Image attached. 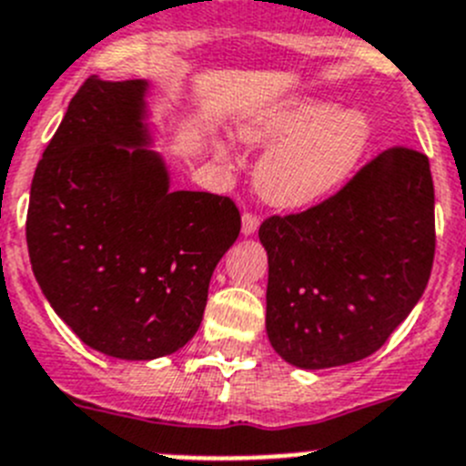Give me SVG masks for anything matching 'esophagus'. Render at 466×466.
<instances>
[{
	"mask_svg": "<svg viewBox=\"0 0 466 466\" xmlns=\"http://www.w3.org/2000/svg\"><path fill=\"white\" fill-rule=\"evenodd\" d=\"M256 230H258V217L256 215H242V236H254Z\"/></svg>",
	"mask_w": 466,
	"mask_h": 466,
	"instance_id": "34e87169",
	"label": "esophagus"
}]
</instances>
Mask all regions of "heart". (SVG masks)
Segmentation results:
<instances>
[{"mask_svg":"<svg viewBox=\"0 0 466 466\" xmlns=\"http://www.w3.org/2000/svg\"><path fill=\"white\" fill-rule=\"evenodd\" d=\"M370 117L321 96H296L256 110L238 125L245 147H268L254 168L256 194L277 210H305L351 177L370 143ZM230 159V145L215 147Z\"/></svg>","mask_w":466,"mask_h":466,"instance_id":"b5f03b06","label":"heart"}]
</instances>
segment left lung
<instances>
[{"mask_svg":"<svg viewBox=\"0 0 466 466\" xmlns=\"http://www.w3.org/2000/svg\"><path fill=\"white\" fill-rule=\"evenodd\" d=\"M258 238L272 349L300 370L372 356L411 314L432 270L428 157L388 149L321 205L263 221Z\"/></svg>","mask_w":466,"mask_h":466,"instance_id":"8db88e82","label":"left lung"}]
</instances>
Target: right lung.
Returning <instances> with one entry per match:
<instances>
[{
	"instance_id": "right-lung-1",
	"label": "right lung",
	"mask_w": 466,
	"mask_h": 466,
	"mask_svg": "<svg viewBox=\"0 0 466 466\" xmlns=\"http://www.w3.org/2000/svg\"><path fill=\"white\" fill-rule=\"evenodd\" d=\"M147 96V80H85L29 191V261L46 300L89 349L119 360L185 347L240 236L230 198L170 189Z\"/></svg>"
}]
</instances>
